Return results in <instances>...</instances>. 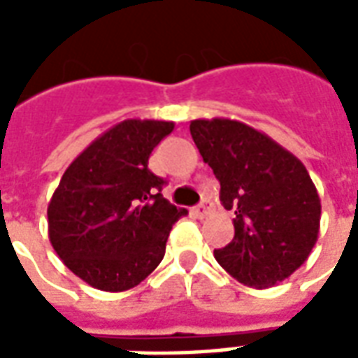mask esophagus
I'll use <instances>...</instances> for the list:
<instances>
[{
    "label": "esophagus",
    "mask_w": 358,
    "mask_h": 358,
    "mask_svg": "<svg viewBox=\"0 0 358 358\" xmlns=\"http://www.w3.org/2000/svg\"><path fill=\"white\" fill-rule=\"evenodd\" d=\"M210 207H213V203H210L209 199H203V201L199 203L197 207H195V215H197V217H201V218L207 217V215H209Z\"/></svg>",
    "instance_id": "obj_1"
}]
</instances>
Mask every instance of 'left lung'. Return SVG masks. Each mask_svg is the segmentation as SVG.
<instances>
[{
    "mask_svg": "<svg viewBox=\"0 0 358 358\" xmlns=\"http://www.w3.org/2000/svg\"><path fill=\"white\" fill-rule=\"evenodd\" d=\"M189 132L234 209V240L215 251L220 266L257 289L284 282L318 240L320 197L305 164L240 120L197 118Z\"/></svg>",
    "mask_w": 358,
    "mask_h": 358,
    "instance_id": "left-lung-1",
    "label": "left lung"
}]
</instances>
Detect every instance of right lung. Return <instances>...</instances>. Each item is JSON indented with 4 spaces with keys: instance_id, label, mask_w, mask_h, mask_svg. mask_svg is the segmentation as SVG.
I'll list each match as a JSON object with an SVG mask.
<instances>
[{
    "instance_id": "add662e5",
    "label": "right lung",
    "mask_w": 358,
    "mask_h": 358,
    "mask_svg": "<svg viewBox=\"0 0 358 358\" xmlns=\"http://www.w3.org/2000/svg\"><path fill=\"white\" fill-rule=\"evenodd\" d=\"M174 122L126 118L69 164L48 205V232L59 259L101 292H126L163 261L172 224L187 215L161 194L148 169Z\"/></svg>"
}]
</instances>
